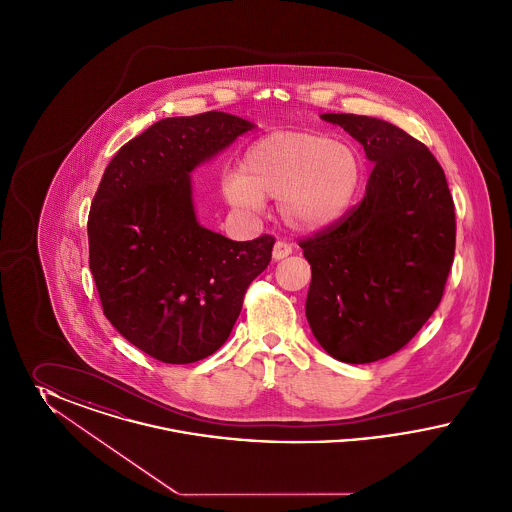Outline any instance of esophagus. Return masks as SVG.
<instances>
[{
	"label": "esophagus",
	"mask_w": 512,
	"mask_h": 512,
	"mask_svg": "<svg viewBox=\"0 0 512 512\" xmlns=\"http://www.w3.org/2000/svg\"><path fill=\"white\" fill-rule=\"evenodd\" d=\"M288 255H292V245L286 244V242H276L274 244V249H272V259L274 261L286 259Z\"/></svg>",
	"instance_id": "34e87169"
}]
</instances>
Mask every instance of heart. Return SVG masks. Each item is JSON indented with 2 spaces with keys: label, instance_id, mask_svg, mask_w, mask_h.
<instances>
[{
  "label": "heart",
  "instance_id": "heart-1",
  "mask_svg": "<svg viewBox=\"0 0 512 512\" xmlns=\"http://www.w3.org/2000/svg\"><path fill=\"white\" fill-rule=\"evenodd\" d=\"M365 178L359 151L320 132H272L242 155L240 171L222 176L226 201L259 211L278 197V213L297 232H320L345 217Z\"/></svg>",
  "mask_w": 512,
  "mask_h": 512
}]
</instances>
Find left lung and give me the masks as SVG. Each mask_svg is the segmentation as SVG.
Here are the masks:
<instances>
[{
	"label": "left lung",
	"mask_w": 512,
	"mask_h": 512,
	"mask_svg": "<svg viewBox=\"0 0 512 512\" xmlns=\"http://www.w3.org/2000/svg\"><path fill=\"white\" fill-rule=\"evenodd\" d=\"M374 163L363 201L301 240L311 265L305 313L322 349L341 363L386 359L438 309L455 257V205L443 169L391 122L324 113Z\"/></svg>",
	"instance_id": "1"
}]
</instances>
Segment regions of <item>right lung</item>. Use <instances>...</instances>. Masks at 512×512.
I'll return each mask as SVG.
<instances>
[{
  "instance_id": "1",
  "label": "right lung",
  "mask_w": 512,
  "mask_h": 512,
  "mask_svg": "<svg viewBox=\"0 0 512 512\" xmlns=\"http://www.w3.org/2000/svg\"><path fill=\"white\" fill-rule=\"evenodd\" d=\"M253 122L209 111L155 122L111 159L88 217L90 270L103 315L149 357L213 355L268 267L272 236L234 242L197 222L192 171Z\"/></svg>"
}]
</instances>
